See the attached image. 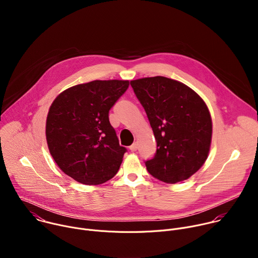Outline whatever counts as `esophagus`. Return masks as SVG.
Returning <instances> with one entry per match:
<instances>
[{"instance_id":"34e87169","label":"esophagus","mask_w":258,"mask_h":258,"mask_svg":"<svg viewBox=\"0 0 258 258\" xmlns=\"http://www.w3.org/2000/svg\"><path fill=\"white\" fill-rule=\"evenodd\" d=\"M137 149H138V144H137V143H134V144L130 147V150L133 151V152L137 151Z\"/></svg>"}]
</instances>
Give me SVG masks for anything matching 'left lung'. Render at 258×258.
<instances>
[{
  "label": "left lung",
  "instance_id": "8db88e82",
  "mask_svg": "<svg viewBox=\"0 0 258 258\" xmlns=\"http://www.w3.org/2000/svg\"><path fill=\"white\" fill-rule=\"evenodd\" d=\"M156 142L155 156L145 162L157 179L175 183L197 172L206 161L212 137L207 105L191 88L164 77L131 81Z\"/></svg>",
  "mask_w": 258,
  "mask_h": 258
}]
</instances>
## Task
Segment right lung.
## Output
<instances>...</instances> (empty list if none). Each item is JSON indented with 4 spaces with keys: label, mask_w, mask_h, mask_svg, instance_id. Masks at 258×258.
I'll return each mask as SVG.
<instances>
[{
    "label": "right lung",
    "mask_w": 258,
    "mask_h": 258,
    "mask_svg": "<svg viewBox=\"0 0 258 258\" xmlns=\"http://www.w3.org/2000/svg\"><path fill=\"white\" fill-rule=\"evenodd\" d=\"M128 86V81H93L63 91L53 101L46 139L65 174L85 185H100L117 173L126 149L108 115Z\"/></svg>",
    "instance_id": "1"
}]
</instances>
